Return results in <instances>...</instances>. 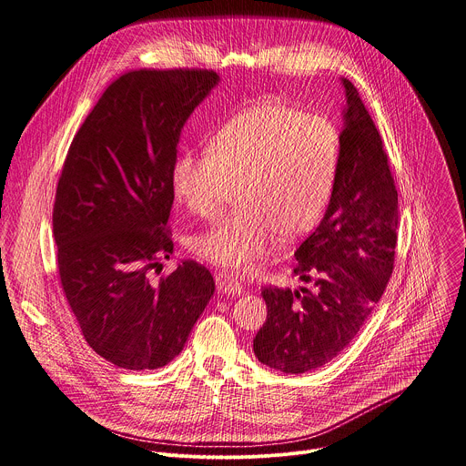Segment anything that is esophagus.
<instances>
[{
	"label": "esophagus",
	"instance_id": "1",
	"mask_svg": "<svg viewBox=\"0 0 466 466\" xmlns=\"http://www.w3.org/2000/svg\"><path fill=\"white\" fill-rule=\"evenodd\" d=\"M216 286L221 295H241L243 293V286L234 277H230L227 273L216 275Z\"/></svg>",
	"mask_w": 466,
	"mask_h": 466
}]
</instances>
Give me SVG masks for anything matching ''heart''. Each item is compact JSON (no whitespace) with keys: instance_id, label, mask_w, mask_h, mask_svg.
<instances>
[{"instance_id":"1","label":"heart","mask_w":466,"mask_h":466,"mask_svg":"<svg viewBox=\"0 0 466 466\" xmlns=\"http://www.w3.org/2000/svg\"><path fill=\"white\" fill-rule=\"evenodd\" d=\"M212 153H184L173 191L193 216L212 219L238 189L239 210L191 238L203 259L248 273L320 219L338 171L336 128L284 105H258L230 119Z\"/></svg>"}]
</instances>
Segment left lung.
Wrapping results in <instances>:
<instances>
[{
	"instance_id": "left-lung-1",
	"label": "left lung",
	"mask_w": 466,
	"mask_h": 466,
	"mask_svg": "<svg viewBox=\"0 0 466 466\" xmlns=\"http://www.w3.org/2000/svg\"><path fill=\"white\" fill-rule=\"evenodd\" d=\"M339 157L322 221L295 252L308 288H263L268 319L252 341L258 361L286 374L315 370L356 338L394 263L398 193L381 137L356 86L341 79Z\"/></svg>"
}]
</instances>
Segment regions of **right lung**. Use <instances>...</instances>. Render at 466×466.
<instances>
[{
	"label": "right lung",
	"mask_w": 466,
	"mask_h": 466,
	"mask_svg": "<svg viewBox=\"0 0 466 466\" xmlns=\"http://www.w3.org/2000/svg\"><path fill=\"white\" fill-rule=\"evenodd\" d=\"M219 85L208 70H138L114 81L76 135L53 207L62 289L86 343L119 369L173 361L214 297L210 271L173 241V167L191 112Z\"/></svg>",
	"instance_id": "obj_1"
}]
</instances>
